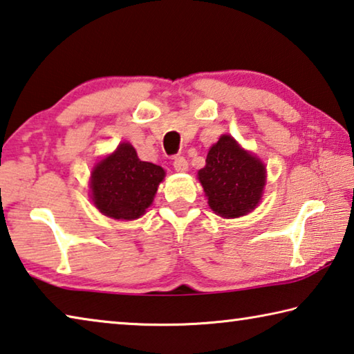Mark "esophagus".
I'll return each mask as SVG.
<instances>
[{
  "label": "esophagus",
  "mask_w": 354,
  "mask_h": 354,
  "mask_svg": "<svg viewBox=\"0 0 354 354\" xmlns=\"http://www.w3.org/2000/svg\"><path fill=\"white\" fill-rule=\"evenodd\" d=\"M173 169L176 171L184 173L189 170V162L183 158V156H178V158H175V160H173Z\"/></svg>",
  "instance_id": "esophagus-1"
}]
</instances>
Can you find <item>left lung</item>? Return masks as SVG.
Here are the masks:
<instances>
[{"label": "left lung", "instance_id": "8db88e82", "mask_svg": "<svg viewBox=\"0 0 354 354\" xmlns=\"http://www.w3.org/2000/svg\"><path fill=\"white\" fill-rule=\"evenodd\" d=\"M198 179L209 207L223 218H237L259 205L267 176L261 159L223 134L209 149Z\"/></svg>", "mask_w": 354, "mask_h": 354}]
</instances>
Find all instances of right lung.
<instances>
[{
	"mask_svg": "<svg viewBox=\"0 0 354 354\" xmlns=\"http://www.w3.org/2000/svg\"><path fill=\"white\" fill-rule=\"evenodd\" d=\"M164 176L162 167L143 162L134 147L123 142L93 167L92 201L106 217L136 220L151 206Z\"/></svg>",
	"mask_w": 354,
	"mask_h": 354,
	"instance_id": "add662e5",
	"label": "right lung"
}]
</instances>
